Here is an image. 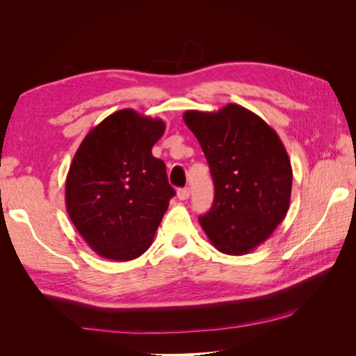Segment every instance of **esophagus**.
Wrapping results in <instances>:
<instances>
[{"label": "esophagus", "mask_w": 356, "mask_h": 356, "mask_svg": "<svg viewBox=\"0 0 356 356\" xmlns=\"http://www.w3.org/2000/svg\"><path fill=\"white\" fill-rule=\"evenodd\" d=\"M177 196L179 200H187L190 197V188H179Z\"/></svg>", "instance_id": "obj_1"}]
</instances>
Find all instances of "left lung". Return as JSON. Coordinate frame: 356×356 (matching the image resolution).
I'll use <instances>...</instances> for the list:
<instances>
[{"label":"left lung","instance_id":"1","mask_svg":"<svg viewBox=\"0 0 356 356\" xmlns=\"http://www.w3.org/2000/svg\"><path fill=\"white\" fill-rule=\"evenodd\" d=\"M215 187L202 229L222 254L243 255L270 238L288 212L293 169L277 134L238 104L217 113L186 111Z\"/></svg>","mask_w":356,"mask_h":356}]
</instances>
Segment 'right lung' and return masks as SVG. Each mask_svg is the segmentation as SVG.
Instances as JSON below:
<instances>
[{
	"instance_id": "1",
	"label": "right lung",
	"mask_w": 356,
	"mask_h": 356,
	"mask_svg": "<svg viewBox=\"0 0 356 356\" xmlns=\"http://www.w3.org/2000/svg\"><path fill=\"white\" fill-rule=\"evenodd\" d=\"M165 123L120 110L93 127L75 153L65 182L67 211L92 250L108 260L143 255L175 196L163 160L152 153Z\"/></svg>"
}]
</instances>
